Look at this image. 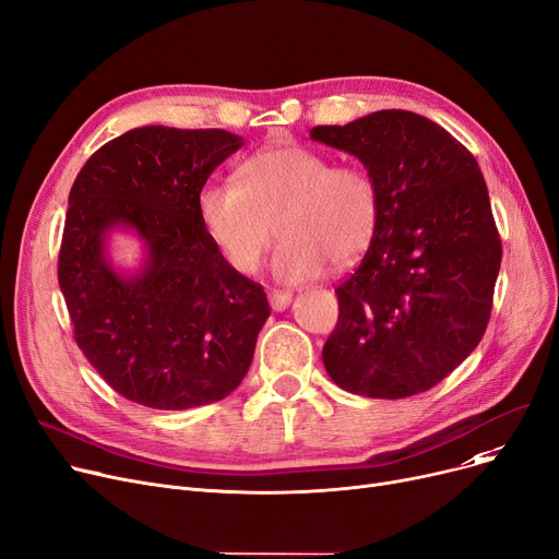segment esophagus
Segmentation results:
<instances>
[{"instance_id": "1", "label": "esophagus", "mask_w": 559, "mask_h": 559, "mask_svg": "<svg viewBox=\"0 0 559 559\" xmlns=\"http://www.w3.org/2000/svg\"><path fill=\"white\" fill-rule=\"evenodd\" d=\"M270 304H272V308H274L276 312H281V310H285V308L292 304V295H289V292L272 289V292H270Z\"/></svg>"}]
</instances>
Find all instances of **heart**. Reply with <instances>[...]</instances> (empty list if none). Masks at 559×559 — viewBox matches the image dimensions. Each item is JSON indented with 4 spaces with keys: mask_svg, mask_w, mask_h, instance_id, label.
I'll use <instances>...</instances> for the list:
<instances>
[{
    "mask_svg": "<svg viewBox=\"0 0 559 559\" xmlns=\"http://www.w3.org/2000/svg\"><path fill=\"white\" fill-rule=\"evenodd\" d=\"M199 219L235 272L253 274L274 230L283 235L272 274L285 285L308 283L329 262L360 258L376 235L380 194L373 176L285 142L251 156L238 181L205 183L197 197Z\"/></svg>",
    "mask_w": 559,
    "mask_h": 559,
    "instance_id": "obj_1",
    "label": "heart"
}]
</instances>
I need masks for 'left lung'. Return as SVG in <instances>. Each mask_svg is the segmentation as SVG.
<instances>
[{
    "mask_svg": "<svg viewBox=\"0 0 559 559\" xmlns=\"http://www.w3.org/2000/svg\"><path fill=\"white\" fill-rule=\"evenodd\" d=\"M310 138L373 176V240L335 295L324 344L333 383L369 399L435 388L480 344L501 270V238L483 171L447 129L409 110H376Z\"/></svg>",
    "mask_w": 559,
    "mask_h": 559,
    "instance_id": "1",
    "label": "left lung"
}]
</instances>
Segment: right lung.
Returning a JSON list of instances; mask_svg holds the SVG:
<instances>
[{"mask_svg":"<svg viewBox=\"0 0 559 559\" xmlns=\"http://www.w3.org/2000/svg\"><path fill=\"white\" fill-rule=\"evenodd\" d=\"M242 144L222 129H131L87 158L70 190L58 285L83 356L133 403H215L251 367L267 295L230 267L197 211L199 190ZM112 229L143 242L135 271L111 262Z\"/></svg>","mask_w":559,"mask_h":559,"instance_id":"add662e5","label":"right lung"}]
</instances>
